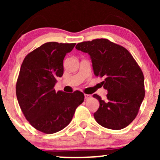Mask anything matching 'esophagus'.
I'll return each instance as SVG.
<instances>
[{
    "instance_id": "1",
    "label": "esophagus",
    "mask_w": 160,
    "mask_h": 160,
    "mask_svg": "<svg viewBox=\"0 0 160 160\" xmlns=\"http://www.w3.org/2000/svg\"><path fill=\"white\" fill-rule=\"evenodd\" d=\"M84 97H85V99H89L92 97L91 95H88V94H84Z\"/></svg>"
}]
</instances>
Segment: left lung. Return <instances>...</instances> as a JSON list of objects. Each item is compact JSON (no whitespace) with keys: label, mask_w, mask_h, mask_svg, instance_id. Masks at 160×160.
Segmentation results:
<instances>
[{"label":"left lung","mask_w":160,"mask_h":160,"mask_svg":"<svg viewBox=\"0 0 160 160\" xmlns=\"http://www.w3.org/2000/svg\"><path fill=\"white\" fill-rule=\"evenodd\" d=\"M76 49L90 56L94 74L104 78L101 83L108 92L105 100L93 95L100 104L94 113L96 122L110 129L126 127L136 117L144 98L141 68L127 49L108 39L81 42Z\"/></svg>","instance_id":"obj_1"}]
</instances>
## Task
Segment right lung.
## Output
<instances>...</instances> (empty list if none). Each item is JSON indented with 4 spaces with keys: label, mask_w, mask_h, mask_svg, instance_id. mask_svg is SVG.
Returning a JSON list of instances; mask_svg holds the SVG:
<instances>
[{
    "label": "right lung",
    "mask_w": 160,
    "mask_h": 160,
    "mask_svg": "<svg viewBox=\"0 0 160 160\" xmlns=\"http://www.w3.org/2000/svg\"><path fill=\"white\" fill-rule=\"evenodd\" d=\"M76 43L48 42L24 58L16 92L24 116L34 128L45 134L63 129L70 123L84 94L54 89L56 78L64 73L63 60Z\"/></svg>",
    "instance_id": "right-lung-1"
}]
</instances>
